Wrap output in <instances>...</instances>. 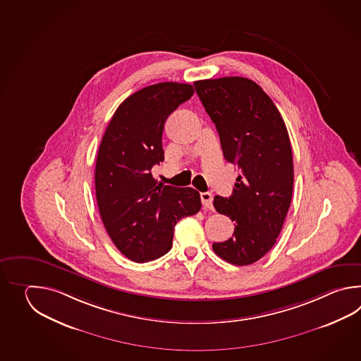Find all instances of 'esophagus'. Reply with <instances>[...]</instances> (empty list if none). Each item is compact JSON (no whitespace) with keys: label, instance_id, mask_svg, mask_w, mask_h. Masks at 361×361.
Returning <instances> with one entry per match:
<instances>
[{"label":"esophagus","instance_id":"34e87169","mask_svg":"<svg viewBox=\"0 0 361 361\" xmlns=\"http://www.w3.org/2000/svg\"><path fill=\"white\" fill-rule=\"evenodd\" d=\"M201 202L207 209H213V195L210 192H201Z\"/></svg>","mask_w":361,"mask_h":361}]
</instances>
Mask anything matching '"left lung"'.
<instances>
[{
    "mask_svg": "<svg viewBox=\"0 0 361 361\" xmlns=\"http://www.w3.org/2000/svg\"><path fill=\"white\" fill-rule=\"evenodd\" d=\"M193 85L215 123L224 159L241 170L230 197H214L215 210L230 216L235 231L213 250L231 264L247 266L275 245L290 207L289 134L274 102L252 80L222 77Z\"/></svg>",
    "mask_w": 361,
    "mask_h": 361,
    "instance_id": "8db88e82",
    "label": "left lung"
}]
</instances>
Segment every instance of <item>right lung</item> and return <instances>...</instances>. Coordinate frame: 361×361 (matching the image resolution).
I'll return each mask as SVG.
<instances>
[{
  "label": "right lung",
  "instance_id": "add662e5",
  "mask_svg": "<svg viewBox=\"0 0 361 361\" xmlns=\"http://www.w3.org/2000/svg\"><path fill=\"white\" fill-rule=\"evenodd\" d=\"M193 92L192 85L179 82L140 89L116 109L100 142L95 164L100 218L131 261L145 263L168 253L178 221L201 209L196 190L162 185L151 173L164 161V123Z\"/></svg>",
  "mask_w": 361,
  "mask_h": 361
}]
</instances>
